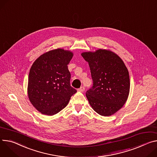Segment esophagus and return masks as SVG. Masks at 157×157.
I'll use <instances>...</instances> for the list:
<instances>
[{
    "label": "esophagus",
    "mask_w": 157,
    "mask_h": 157,
    "mask_svg": "<svg viewBox=\"0 0 157 157\" xmlns=\"http://www.w3.org/2000/svg\"><path fill=\"white\" fill-rule=\"evenodd\" d=\"M84 90H85L84 87V86H81L80 88H79V89L78 90V91H80V92H83V91H84Z\"/></svg>",
    "instance_id": "obj_1"
}]
</instances>
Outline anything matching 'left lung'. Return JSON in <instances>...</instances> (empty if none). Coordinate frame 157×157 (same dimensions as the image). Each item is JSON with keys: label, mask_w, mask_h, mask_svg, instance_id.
I'll list each match as a JSON object with an SVG mask.
<instances>
[{"label": "left lung", "mask_w": 157, "mask_h": 157, "mask_svg": "<svg viewBox=\"0 0 157 157\" xmlns=\"http://www.w3.org/2000/svg\"><path fill=\"white\" fill-rule=\"evenodd\" d=\"M88 63L93 84L86 93L92 108L99 115L111 116L120 109L129 95V73L115 53L99 49L81 54Z\"/></svg>", "instance_id": "obj_1"}]
</instances>
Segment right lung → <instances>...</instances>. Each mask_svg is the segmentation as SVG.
I'll return each instance as SVG.
<instances>
[{"label": "right lung", "instance_id": "right-lung-1", "mask_svg": "<svg viewBox=\"0 0 157 157\" xmlns=\"http://www.w3.org/2000/svg\"><path fill=\"white\" fill-rule=\"evenodd\" d=\"M73 56L70 51L56 49L40 56L32 65L27 93L34 108L52 116L64 109L76 90L71 86L67 64Z\"/></svg>", "mask_w": 157, "mask_h": 157}]
</instances>
